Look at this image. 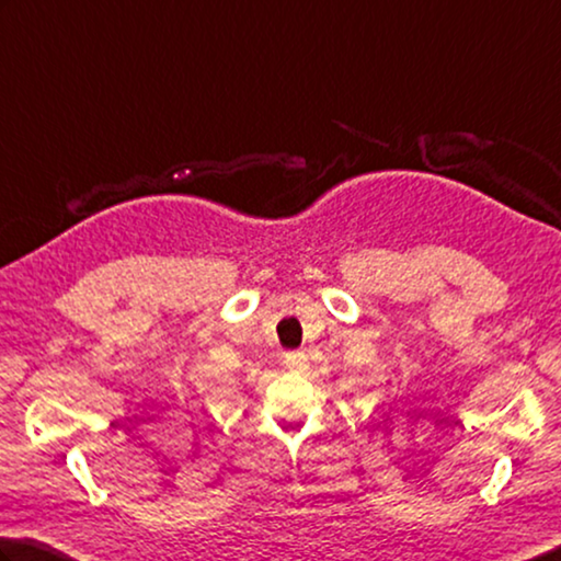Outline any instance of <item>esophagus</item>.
Here are the masks:
<instances>
[{
    "mask_svg": "<svg viewBox=\"0 0 561 561\" xmlns=\"http://www.w3.org/2000/svg\"><path fill=\"white\" fill-rule=\"evenodd\" d=\"M284 363H287L289 370H304L307 368V355L294 351V353H287V358H284Z\"/></svg>",
    "mask_w": 561,
    "mask_h": 561,
    "instance_id": "esophagus-1",
    "label": "esophagus"
}]
</instances>
